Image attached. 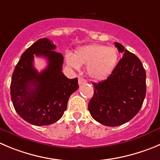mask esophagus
Segmentation results:
<instances>
[{
  "mask_svg": "<svg viewBox=\"0 0 160 160\" xmlns=\"http://www.w3.org/2000/svg\"><path fill=\"white\" fill-rule=\"evenodd\" d=\"M86 83V80H85L83 78H82V77H79V79H78L79 84L80 85V84H82V83Z\"/></svg>",
  "mask_w": 160,
  "mask_h": 160,
  "instance_id": "esophagus-1",
  "label": "esophagus"
}]
</instances>
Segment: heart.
Returning a JSON list of instances; mask_svg holds the SVG:
<instances>
[{"mask_svg":"<svg viewBox=\"0 0 160 160\" xmlns=\"http://www.w3.org/2000/svg\"><path fill=\"white\" fill-rule=\"evenodd\" d=\"M118 54L114 47L104 45L91 44L82 46L74 54L66 53L67 65L73 69L87 65L86 71L91 79L102 80L108 77L114 71L118 62Z\"/></svg>","mask_w":160,"mask_h":160,"instance_id":"1","label":"heart"}]
</instances>
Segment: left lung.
Returning a JSON list of instances; mask_svg holds the SVG:
<instances>
[{"label": "left lung", "mask_w": 160, "mask_h": 160, "mask_svg": "<svg viewBox=\"0 0 160 160\" xmlns=\"http://www.w3.org/2000/svg\"><path fill=\"white\" fill-rule=\"evenodd\" d=\"M114 45L123 57L106 80L92 83L94 95L88 103L92 117L107 126H118L135 117L146 95V72L141 60L120 43Z\"/></svg>", "instance_id": "left-lung-1"}]
</instances>
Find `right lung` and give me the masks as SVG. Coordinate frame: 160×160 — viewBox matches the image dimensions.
Wrapping results in <instances>:
<instances>
[{
    "label": "right lung",
    "instance_id": "right-lung-1",
    "mask_svg": "<svg viewBox=\"0 0 160 160\" xmlns=\"http://www.w3.org/2000/svg\"><path fill=\"white\" fill-rule=\"evenodd\" d=\"M55 49L48 38L38 39L23 52L12 77L15 110L23 120L38 126L58 122L66 110L70 95L79 88L77 78H67L62 72L64 58ZM35 54L48 62L41 73L32 65Z\"/></svg>",
    "mask_w": 160,
    "mask_h": 160
}]
</instances>
